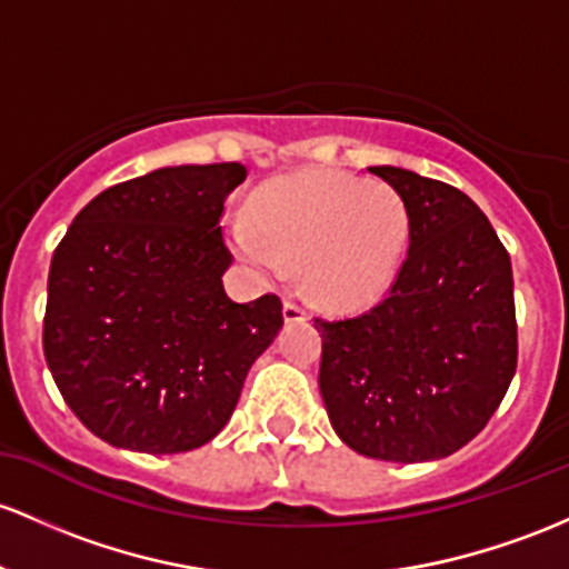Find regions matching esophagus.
I'll use <instances>...</instances> for the list:
<instances>
[{
    "label": "esophagus",
    "instance_id": "obj_1",
    "mask_svg": "<svg viewBox=\"0 0 569 569\" xmlns=\"http://www.w3.org/2000/svg\"><path fill=\"white\" fill-rule=\"evenodd\" d=\"M283 318H286V323L305 321V318H308V310H305L302 305H297L295 299H286V302H283Z\"/></svg>",
    "mask_w": 569,
    "mask_h": 569
}]
</instances>
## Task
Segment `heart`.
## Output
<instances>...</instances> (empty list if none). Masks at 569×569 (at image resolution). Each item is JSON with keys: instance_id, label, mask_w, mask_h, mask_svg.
<instances>
[{"instance_id": "obj_1", "label": "heart", "mask_w": 569, "mask_h": 569, "mask_svg": "<svg viewBox=\"0 0 569 569\" xmlns=\"http://www.w3.org/2000/svg\"><path fill=\"white\" fill-rule=\"evenodd\" d=\"M232 248L261 278L286 280L299 264L305 289L329 308L376 299L395 278L408 240L402 197L380 180L305 172L264 186Z\"/></svg>"}]
</instances>
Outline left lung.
Masks as SVG:
<instances>
[{
    "instance_id": "1",
    "label": "left lung",
    "mask_w": 569,
    "mask_h": 569,
    "mask_svg": "<svg viewBox=\"0 0 569 569\" xmlns=\"http://www.w3.org/2000/svg\"><path fill=\"white\" fill-rule=\"evenodd\" d=\"M402 197L410 246L376 308L316 318L323 405L337 437L383 461L446 459L489 423L518 359L513 270L467 193L370 167Z\"/></svg>"
}]
</instances>
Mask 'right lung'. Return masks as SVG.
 I'll return each instance as SVG.
<instances>
[{
	"label": "right lung",
	"instance_id": "1",
	"mask_svg": "<svg viewBox=\"0 0 569 569\" xmlns=\"http://www.w3.org/2000/svg\"><path fill=\"white\" fill-rule=\"evenodd\" d=\"M248 170L161 167L93 197L53 251L42 348L72 413L116 448L180 453L227 427L242 380L283 327L221 274L223 202Z\"/></svg>",
	"mask_w": 569,
	"mask_h": 569
}]
</instances>
